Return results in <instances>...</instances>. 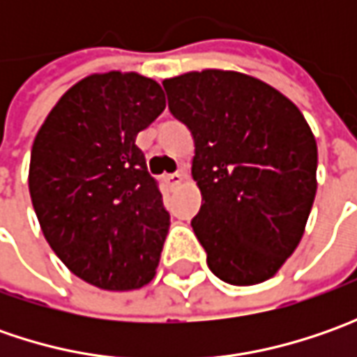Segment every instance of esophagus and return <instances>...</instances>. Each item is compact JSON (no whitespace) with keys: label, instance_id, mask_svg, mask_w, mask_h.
<instances>
[{"label":"esophagus","instance_id":"34e87169","mask_svg":"<svg viewBox=\"0 0 357 357\" xmlns=\"http://www.w3.org/2000/svg\"><path fill=\"white\" fill-rule=\"evenodd\" d=\"M185 178H186V174L183 171H176V172H172V174H167V176H165L167 185L171 186V188H176V186L183 185V181H185Z\"/></svg>","mask_w":357,"mask_h":357}]
</instances>
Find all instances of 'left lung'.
Returning a JSON list of instances; mask_svg holds the SVG:
<instances>
[{"mask_svg": "<svg viewBox=\"0 0 357 357\" xmlns=\"http://www.w3.org/2000/svg\"><path fill=\"white\" fill-rule=\"evenodd\" d=\"M169 109L195 139L200 188L192 230L214 276L272 278L294 254L316 197L318 146L286 95L240 71L202 69L162 81Z\"/></svg>", "mask_w": 357, "mask_h": 357, "instance_id": "obj_1", "label": "left lung"}]
</instances>
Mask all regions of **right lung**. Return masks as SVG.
<instances>
[{"label":"right lung","instance_id":"obj_1","mask_svg":"<svg viewBox=\"0 0 357 357\" xmlns=\"http://www.w3.org/2000/svg\"><path fill=\"white\" fill-rule=\"evenodd\" d=\"M137 71L77 81L35 135L29 195L43 236L81 280L129 292L155 278L171 227L137 135L165 111Z\"/></svg>","mask_w":357,"mask_h":357}]
</instances>
